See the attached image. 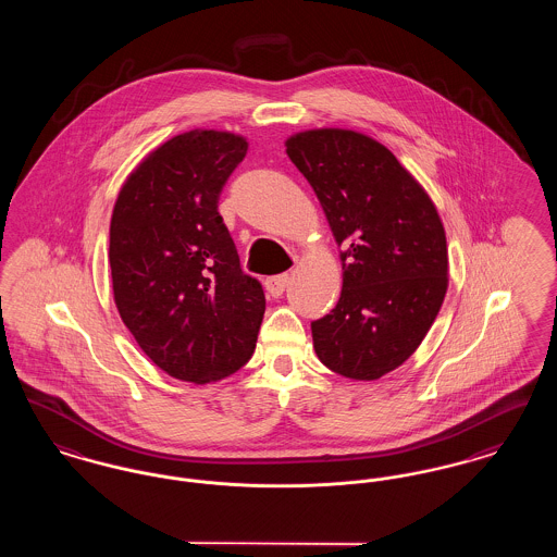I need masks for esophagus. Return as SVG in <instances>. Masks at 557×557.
<instances>
[{
    "label": "esophagus",
    "instance_id": "1",
    "mask_svg": "<svg viewBox=\"0 0 557 557\" xmlns=\"http://www.w3.org/2000/svg\"><path fill=\"white\" fill-rule=\"evenodd\" d=\"M288 280H290V275L288 273H280V275H273V277H267L265 280V290L269 296H273V298H277V296H282L284 290H286V286H288Z\"/></svg>",
    "mask_w": 557,
    "mask_h": 557
}]
</instances>
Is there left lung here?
Returning <instances> with one entry per match:
<instances>
[{
  "mask_svg": "<svg viewBox=\"0 0 557 557\" xmlns=\"http://www.w3.org/2000/svg\"><path fill=\"white\" fill-rule=\"evenodd\" d=\"M315 189L343 261L336 307L311 323L319 361L377 380L424 341L447 292V238L422 186L361 133L315 129L286 141Z\"/></svg>",
  "mask_w": 557,
  "mask_h": 557,
  "instance_id": "8db88e82",
  "label": "left lung"
}]
</instances>
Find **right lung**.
I'll return each instance as SVG.
<instances>
[{
    "mask_svg": "<svg viewBox=\"0 0 557 557\" xmlns=\"http://www.w3.org/2000/svg\"><path fill=\"white\" fill-rule=\"evenodd\" d=\"M234 133L162 144L121 189L110 221L114 302L141 350L173 377L207 384L255 352L265 292L242 271L219 198L246 157Z\"/></svg>",
    "mask_w": 557,
    "mask_h": 557,
    "instance_id": "right-lung-1",
    "label": "right lung"
}]
</instances>
